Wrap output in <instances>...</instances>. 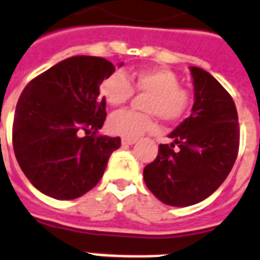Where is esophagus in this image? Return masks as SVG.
I'll return each instance as SVG.
<instances>
[{
  "label": "esophagus",
  "mask_w": 260,
  "mask_h": 260,
  "mask_svg": "<svg viewBox=\"0 0 260 260\" xmlns=\"http://www.w3.org/2000/svg\"><path fill=\"white\" fill-rule=\"evenodd\" d=\"M136 140H138V139H131V138H122V139H121V143H122V145H135Z\"/></svg>",
  "instance_id": "1"
}]
</instances>
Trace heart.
Segmentation results:
<instances>
[{"label": "heart", "instance_id": "obj_1", "mask_svg": "<svg viewBox=\"0 0 260 260\" xmlns=\"http://www.w3.org/2000/svg\"><path fill=\"white\" fill-rule=\"evenodd\" d=\"M134 88L140 93H149L145 110L165 122L183 118L191 105V93L180 86L178 74L164 67L143 69L128 77L115 71L101 82L99 92L109 105L117 107L129 101ZM107 129L113 135L134 139L157 129V121L150 114L121 110L109 117Z\"/></svg>", "mask_w": 260, "mask_h": 260}]
</instances>
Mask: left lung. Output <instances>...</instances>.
Masks as SVG:
<instances>
[{
	"label": "left lung",
	"mask_w": 260,
	"mask_h": 260,
	"mask_svg": "<svg viewBox=\"0 0 260 260\" xmlns=\"http://www.w3.org/2000/svg\"><path fill=\"white\" fill-rule=\"evenodd\" d=\"M194 84L191 114L169 134L171 145L143 171L145 183L167 205L203 201L228 178L240 146L236 105L208 71L190 67Z\"/></svg>",
	"instance_id": "1"
}]
</instances>
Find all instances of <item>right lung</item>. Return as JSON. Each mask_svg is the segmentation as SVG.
<instances>
[{
	"label": "right lung",
	"mask_w": 260,
	"mask_h": 260,
	"mask_svg": "<svg viewBox=\"0 0 260 260\" xmlns=\"http://www.w3.org/2000/svg\"><path fill=\"white\" fill-rule=\"evenodd\" d=\"M114 71L103 57L73 56L23 89L13 118V150L23 174L45 196H84L101 180L111 153L121 146L120 138L98 135L106 120L99 86Z\"/></svg>",
	"instance_id": "obj_1"
}]
</instances>
